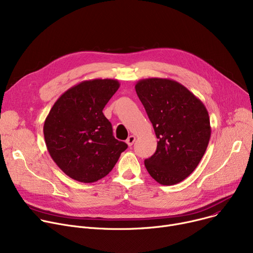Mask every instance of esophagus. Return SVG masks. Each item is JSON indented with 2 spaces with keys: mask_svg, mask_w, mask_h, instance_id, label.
Returning a JSON list of instances; mask_svg holds the SVG:
<instances>
[{
  "mask_svg": "<svg viewBox=\"0 0 253 253\" xmlns=\"http://www.w3.org/2000/svg\"><path fill=\"white\" fill-rule=\"evenodd\" d=\"M134 141H135V136H134V135H130V136L127 138V140H126V142H127V144L129 145V147H131V145L134 143Z\"/></svg>",
  "mask_w": 253,
  "mask_h": 253,
  "instance_id": "34e87169",
  "label": "esophagus"
}]
</instances>
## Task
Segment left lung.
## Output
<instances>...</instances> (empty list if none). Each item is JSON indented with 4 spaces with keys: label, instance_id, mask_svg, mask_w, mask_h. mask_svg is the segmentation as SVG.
<instances>
[{
    "label": "left lung",
    "instance_id": "8db88e82",
    "mask_svg": "<svg viewBox=\"0 0 253 253\" xmlns=\"http://www.w3.org/2000/svg\"><path fill=\"white\" fill-rule=\"evenodd\" d=\"M135 90L159 139L144 166L157 182L176 184L192 173L206 152L211 135L208 112L200 99L173 80L142 79Z\"/></svg>",
    "mask_w": 253,
    "mask_h": 253
}]
</instances>
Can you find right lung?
<instances>
[{
    "instance_id": "1",
    "label": "right lung",
    "mask_w": 253,
    "mask_h": 253,
    "mask_svg": "<svg viewBox=\"0 0 253 253\" xmlns=\"http://www.w3.org/2000/svg\"><path fill=\"white\" fill-rule=\"evenodd\" d=\"M120 87L114 79H93L66 90L44 123L53 161L71 178L94 182L108 175L128 145L116 139L102 113Z\"/></svg>"
}]
</instances>
